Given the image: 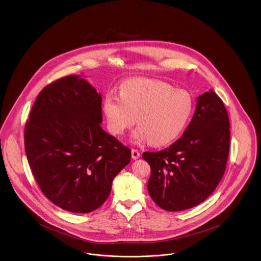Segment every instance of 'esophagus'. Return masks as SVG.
<instances>
[{
	"instance_id": "34e87169",
	"label": "esophagus",
	"mask_w": 261,
	"mask_h": 261,
	"mask_svg": "<svg viewBox=\"0 0 261 261\" xmlns=\"http://www.w3.org/2000/svg\"><path fill=\"white\" fill-rule=\"evenodd\" d=\"M131 155H132L133 159H138L139 157L141 156V153H140V151H139L138 149L133 148V149L131 150Z\"/></svg>"
}]
</instances>
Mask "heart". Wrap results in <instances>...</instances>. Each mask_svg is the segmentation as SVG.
I'll use <instances>...</instances> for the list:
<instances>
[{
  "label": "heart",
  "mask_w": 261,
  "mask_h": 261,
  "mask_svg": "<svg viewBox=\"0 0 261 261\" xmlns=\"http://www.w3.org/2000/svg\"><path fill=\"white\" fill-rule=\"evenodd\" d=\"M193 110L187 91L171 84L148 79L129 80L121 84L119 96L109 93L105 115L111 132L122 135L136 123L137 142L148 141L152 146H165L182 132Z\"/></svg>",
  "instance_id": "1"
}]
</instances>
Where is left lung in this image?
I'll return each mask as SVG.
<instances>
[{
  "label": "left lung",
  "instance_id": "8db88e82",
  "mask_svg": "<svg viewBox=\"0 0 261 261\" xmlns=\"http://www.w3.org/2000/svg\"><path fill=\"white\" fill-rule=\"evenodd\" d=\"M229 118L213 90L199 96L182 136L169 147L146 151L151 174L147 189L157 206L177 212L204 202L219 186L228 159Z\"/></svg>",
  "mask_w": 261,
  "mask_h": 261
}]
</instances>
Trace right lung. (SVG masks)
Wrapping results in <instances>:
<instances>
[{"label":"right lung","instance_id":"add662e5","mask_svg":"<svg viewBox=\"0 0 261 261\" xmlns=\"http://www.w3.org/2000/svg\"><path fill=\"white\" fill-rule=\"evenodd\" d=\"M102 97L75 74L46 85L32 107L24 145L33 176L53 204L90 213L109 197L131 150L101 127Z\"/></svg>","mask_w":261,"mask_h":261}]
</instances>
